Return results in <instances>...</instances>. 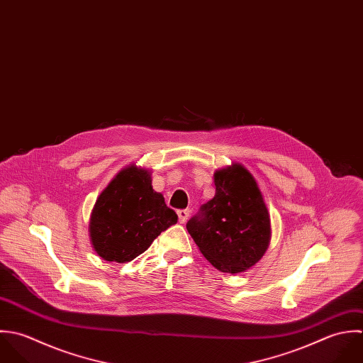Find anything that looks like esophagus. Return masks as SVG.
<instances>
[{
    "instance_id": "obj_1",
    "label": "esophagus",
    "mask_w": 363,
    "mask_h": 363,
    "mask_svg": "<svg viewBox=\"0 0 363 363\" xmlns=\"http://www.w3.org/2000/svg\"><path fill=\"white\" fill-rule=\"evenodd\" d=\"M190 210L189 208H186V210H179L177 211V216H179V223L180 224H184L187 220H189V217H190Z\"/></svg>"
}]
</instances>
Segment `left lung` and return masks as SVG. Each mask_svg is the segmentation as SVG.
I'll return each instance as SVG.
<instances>
[{
  "label": "left lung",
  "mask_w": 363,
  "mask_h": 363,
  "mask_svg": "<svg viewBox=\"0 0 363 363\" xmlns=\"http://www.w3.org/2000/svg\"><path fill=\"white\" fill-rule=\"evenodd\" d=\"M216 196L186 228L204 257L224 273H240L264 255L270 217L255 177L240 163L214 173Z\"/></svg>",
  "instance_id": "obj_1"
}]
</instances>
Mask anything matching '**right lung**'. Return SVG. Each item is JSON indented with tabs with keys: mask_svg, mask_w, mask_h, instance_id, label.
<instances>
[{
	"mask_svg": "<svg viewBox=\"0 0 363 363\" xmlns=\"http://www.w3.org/2000/svg\"><path fill=\"white\" fill-rule=\"evenodd\" d=\"M177 214L152 187L150 172L130 164L99 196L90 218V240L99 256L125 263L143 253Z\"/></svg>",
	"mask_w": 363,
	"mask_h": 363,
	"instance_id": "obj_1",
	"label": "right lung"
}]
</instances>
